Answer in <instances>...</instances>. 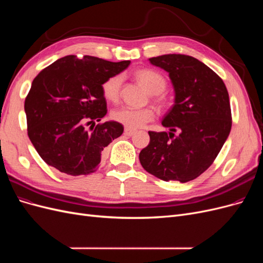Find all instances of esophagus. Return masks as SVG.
I'll return each instance as SVG.
<instances>
[{
    "instance_id": "34e87169",
    "label": "esophagus",
    "mask_w": 263,
    "mask_h": 263,
    "mask_svg": "<svg viewBox=\"0 0 263 263\" xmlns=\"http://www.w3.org/2000/svg\"><path fill=\"white\" fill-rule=\"evenodd\" d=\"M136 133L135 130H133V129H128V128H126L125 130H124V134L126 135V136H133V135Z\"/></svg>"
}]
</instances>
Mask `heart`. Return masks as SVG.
<instances>
[{
	"mask_svg": "<svg viewBox=\"0 0 263 263\" xmlns=\"http://www.w3.org/2000/svg\"><path fill=\"white\" fill-rule=\"evenodd\" d=\"M135 78L138 82L150 93L155 94V101L159 104H164V98L160 94L166 86V81L163 76L153 70H138L135 72ZM123 78L121 74L109 77L102 83V92L105 99L110 102H117L121 97ZM155 110L150 107L134 108V107H119L112 112V118L115 122L124 125L128 129H137L145 124L154 121Z\"/></svg>",
	"mask_w": 263,
	"mask_h": 263,
	"instance_id": "b5f03b06",
	"label": "heart"
}]
</instances>
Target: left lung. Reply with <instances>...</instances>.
<instances>
[{
    "label": "left lung",
    "mask_w": 263,
    "mask_h": 263,
    "mask_svg": "<svg viewBox=\"0 0 263 263\" xmlns=\"http://www.w3.org/2000/svg\"><path fill=\"white\" fill-rule=\"evenodd\" d=\"M149 61L169 73L176 95L162 121L169 134L148 132L149 145L140 151L139 160L159 179L185 183L210 168L228 138L229 95L221 79L191 55L170 53Z\"/></svg>",
    "instance_id": "8db88e82"
}]
</instances>
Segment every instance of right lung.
Returning <instances> with one entry per match:
<instances>
[{
	"label": "right lung",
	"mask_w": 263,
	"mask_h": 263,
	"mask_svg": "<svg viewBox=\"0 0 263 263\" xmlns=\"http://www.w3.org/2000/svg\"><path fill=\"white\" fill-rule=\"evenodd\" d=\"M130 61L66 55L42 70L25 100L28 137L43 160L69 176L97 171L104 149L124 132L107 113L102 83Z\"/></svg>",
	"instance_id": "obj_1"
}]
</instances>
